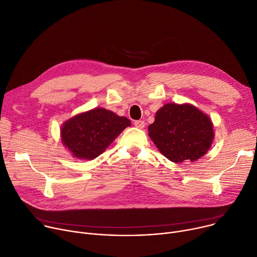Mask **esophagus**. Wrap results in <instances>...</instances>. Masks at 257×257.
<instances>
[{"instance_id":"1","label":"esophagus","mask_w":257,"mask_h":257,"mask_svg":"<svg viewBox=\"0 0 257 257\" xmlns=\"http://www.w3.org/2000/svg\"><path fill=\"white\" fill-rule=\"evenodd\" d=\"M145 125H146V123H145V121H143V120L134 121V126L137 127V128H139V129H143V128L145 127Z\"/></svg>"}]
</instances>
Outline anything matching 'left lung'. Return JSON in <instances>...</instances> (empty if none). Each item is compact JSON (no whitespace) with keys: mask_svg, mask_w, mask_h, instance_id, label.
Masks as SVG:
<instances>
[{"mask_svg":"<svg viewBox=\"0 0 257 257\" xmlns=\"http://www.w3.org/2000/svg\"><path fill=\"white\" fill-rule=\"evenodd\" d=\"M149 135L168 160L182 163L203 157L212 145L214 131L209 116L196 106L167 103L156 112Z\"/></svg>","mask_w":257,"mask_h":257,"instance_id":"1","label":"left lung"}]
</instances>
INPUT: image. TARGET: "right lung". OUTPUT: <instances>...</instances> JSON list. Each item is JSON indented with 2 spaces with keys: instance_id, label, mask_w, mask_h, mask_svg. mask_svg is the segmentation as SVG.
I'll return each mask as SVG.
<instances>
[{
  "instance_id": "add662e5",
  "label": "right lung",
  "mask_w": 257,
  "mask_h": 257,
  "mask_svg": "<svg viewBox=\"0 0 257 257\" xmlns=\"http://www.w3.org/2000/svg\"><path fill=\"white\" fill-rule=\"evenodd\" d=\"M130 120L102 107L79 113L61 127L63 146L75 158L93 160L102 154Z\"/></svg>"
}]
</instances>
